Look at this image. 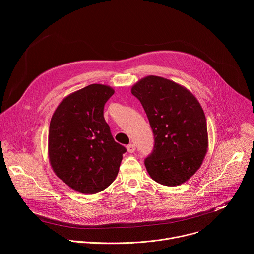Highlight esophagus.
I'll list each match as a JSON object with an SVG mask.
<instances>
[{"label": "esophagus", "instance_id": "esophagus-1", "mask_svg": "<svg viewBox=\"0 0 254 254\" xmlns=\"http://www.w3.org/2000/svg\"><path fill=\"white\" fill-rule=\"evenodd\" d=\"M127 150L128 153H133L135 151V146H134V144L130 143V144H128V146L127 147Z\"/></svg>", "mask_w": 254, "mask_h": 254}]
</instances>
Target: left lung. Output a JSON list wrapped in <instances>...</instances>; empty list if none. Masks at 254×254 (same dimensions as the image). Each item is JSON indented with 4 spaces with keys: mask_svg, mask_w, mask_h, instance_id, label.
Here are the masks:
<instances>
[{
    "mask_svg": "<svg viewBox=\"0 0 254 254\" xmlns=\"http://www.w3.org/2000/svg\"><path fill=\"white\" fill-rule=\"evenodd\" d=\"M140 101L155 136L153 153L144 160L157 183L179 186L201 167L208 150L203 108L186 87L164 77L149 75L131 87Z\"/></svg>",
    "mask_w": 254,
    "mask_h": 254,
    "instance_id": "left-lung-1",
    "label": "left lung"
}]
</instances>
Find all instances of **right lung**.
<instances>
[{"label": "right lung", "mask_w": 254, "mask_h": 254, "mask_svg": "<svg viewBox=\"0 0 254 254\" xmlns=\"http://www.w3.org/2000/svg\"><path fill=\"white\" fill-rule=\"evenodd\" d=\"M115 89L90 84L67 95L55 110L48 133V158L55 175L71 189L95 194L118 176L126 148L115 141L103 118Z\"/></svg>", "instance_id": "add662e5"}]
</instances>
